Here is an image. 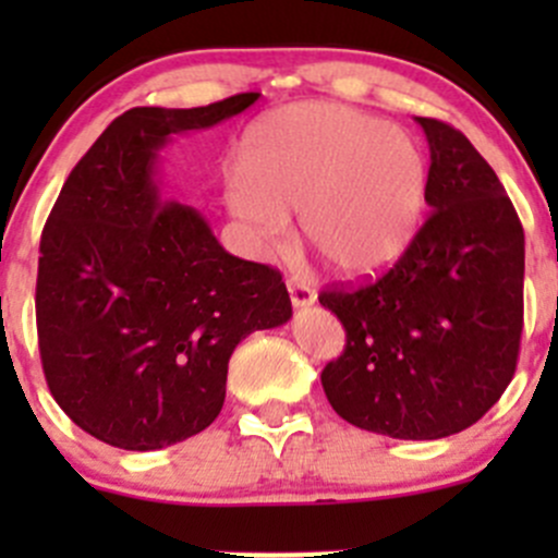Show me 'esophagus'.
Masks as SVG:
<instances>
[{"label":"esophagus","instance_id":"34e87169","mask_svg":"<svg viewBox=\"0 0 558 558\" xmlns=\"http://www.w3.org/2000/svg\"><path fill=\"white\" fill-rule=\"evenodd\" d=\"M289 294H291V305H294V311H305V307L315 305V291L311 286L289 280Z\"/></svg>","mask_w":558,"mask_h":558}]
</instances>
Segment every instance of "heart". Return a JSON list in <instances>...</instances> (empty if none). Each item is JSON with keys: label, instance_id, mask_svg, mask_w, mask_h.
Here are the masks:
<instances>
[{"label": "heart", "instance_id": "b5f03b06", "mask_svg": "<svg viewBox=\"0 0 558 558\" xmlns=\"http://www.w3.org/2000/svg\"><path fill=\"white\" fill-rule=\"evenodd\" d=\"M426 159L402 126L337 102H296L245 132L227 205L262 251L286 243L289 216L335 275L388 272L413 245L426 202Z\"/></svg>", "mask_w": 558, "mask_h": 558}]
</instances>
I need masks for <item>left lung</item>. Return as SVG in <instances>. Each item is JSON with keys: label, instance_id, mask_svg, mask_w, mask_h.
Masks as SVG:
<instances>
[{"label": "left lung", "instance_id": "1", "mask_svg": "<svg viewBox=\"0 0 558 558\" xmlns=\"http://www.w3.org/2000/svg\"><path fill=\"white\" fill-rule=\"evenodd\" d=\"M429 143V221L375 283L318 296L345 326L320 373L340 418L393 440H440L513 380L523 326V229L470 140L415 118Z\"/></svg>", "mask_w": 558, "mask_h": 558}]
</instances>
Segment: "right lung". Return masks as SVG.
Wrapping results in <instances>:
<instances>
[{"mask_svg":"<svg viewBox=\"0 0 558 558\" xmlns=\"http://www.w3.org/2000/svg\"><path fill=\"white\" fill-rule=\"evenodd\" d=\"M132 107L66 178L39 240L37 335L59 408L97 440L159 451L218 418L240 340L291 318L280 272L223 251L170 199L161 148L251 107Z\"/></svg>","mask_w":558,"mask_h":558,"instance_id":"right-lung-1","label":"right lung"}]
</instances>
